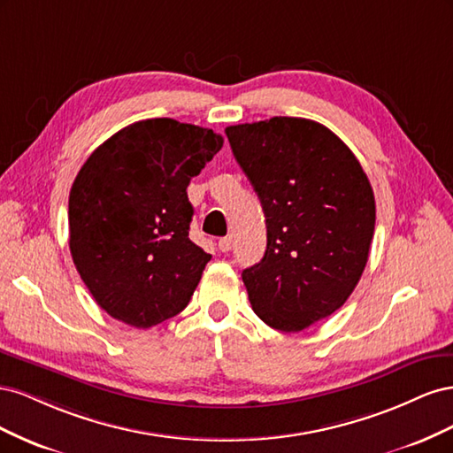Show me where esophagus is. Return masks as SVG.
<instances>
[{"mask_svg": "<svg viewBox=\"0 0 453 453\" xmlns=\"http://www.w3.org/2000/svg\"><path fill=\"white\" fill-rule=\"evenodd\" d=\"M217 245H219V251L226 253V251H230V248H232V238H230V236H225V238H221V240L217 242Z\"/></svg>", "mask_w": 453, "mask_h": 453, "instance_id": "esophagus-1", "label": "esophagus"}]
</instances>
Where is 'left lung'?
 Here are the masks:
<instances>
[{
	"label": "left lung",
	"instance_id": "left-lung-1",
	"mask_svg": "<svg viewBox=\"0 0 453 453\" xmlns=\"http://www.w3.org/2000/svg\"><path fill=\"white\" fill-rule=\"evenodd\" d=\"M266 217V251L242 272L255 313L298 333L334 313L359 283L376 202L359 160L315 120L272 117L225 130Z\"/></svg>",
	"mask_w": 453,
	"mask_h": 453
}]
</instances>
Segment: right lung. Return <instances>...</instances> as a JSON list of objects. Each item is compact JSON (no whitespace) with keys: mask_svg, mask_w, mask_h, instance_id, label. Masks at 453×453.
<instances>
[{"mask_svg":"<svg viewBox=\"0 0 453 453\" xmlns=\"http://www.w3.org/2000/svg\"><path fill=\"white\" fill-rule=\"evenodd\" d=\"M223 135L173 119L119 130L70 190V251L102 310L149 328L185 310L211 255L190 242L187 187Z\"/></svg>","mask_w":453,"mask_h":453,"instance_id":"add662e5","label":"right lung"}]
</instances>
